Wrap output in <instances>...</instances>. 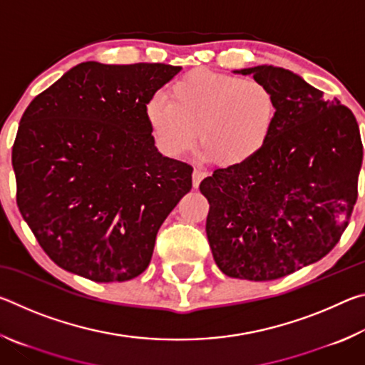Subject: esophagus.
I'll list each match as a JSON object with an SVG mask.
<instances>
[{"label":"esophagus","instance_id":"1","mask_svg":"<svg viewBox=\"0 0 365 365\" xmlns=\"http://www.w3.org/2000/svg\"><path fill=\"white\" fill-rule=\"evenodd\" d=\"M205 177H206V172H205V170L195 169V170H193V187H195V188L200 187V183H201V180H202V178H205Z\"/></svg>","mask_w":365,"mask_h":365}]
</instances>
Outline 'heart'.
Wrapping results in <instances>:
<instances>
[{
    "label": "heart",
    "mask_w": 365,
    "mask_h": 365,
    "mask_svg": "<svg viewBox=\"0 0 365 365\" xmlns=\"http://www.w3.org/2000/svg\"><path fill=\"white\" fill-rule=\"evenodd\" d=\"M154 95L145 117L159 151L168 158L190 153L200 140L202 156L237 168L261 153L274 128L277 101L267 85L209 69H195Z\"/></svg>",
    "instance_id": "b5f03b06"
}]
</instances>
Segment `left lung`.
Instances as JSON below:
<instances>
[{
  "label": "left lung",
  "instance_id": "8db88e82",
  "mask_svg": "<svg viewBox=\"0 0 365 365\" xmlns=\"http://www.w3.org/2000/svg\"><path fill=\"white\" fill-rule=\"evenodd\" d=\"M269 86L277 117L257 156L201 182L214 261L233 279L269 282L335 248L357 200L362 141L354 114L282 67L235 71Z\"/></svg>",
  "mask_w": 365,
  "mask_h": 365
}]
</instances>
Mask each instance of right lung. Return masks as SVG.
<instances>
[{
    "label": "right lung",
    "mask_w": 365,
    "mask_h": 365,
    "mask_svg": "<svg viewBox=\"0 0 365 365\" xmlns=\"http://www.w3.org/2000/svg\"><path fill=\"white\" fill-rule=\"evenodd\" d=\"M180 71L88 61L29 104L12 146L17 206L59 267L108 283L150 265L193 168L158 151L145 104Z\"/></svg>",
    "instance_id": "right-lung-1"
}]
</instances>
